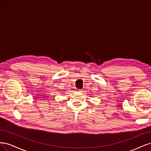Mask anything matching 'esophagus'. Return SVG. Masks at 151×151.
<instances>
[{"label": "esophagus", "mask_w": 151, "mask_h": 151, "mask_svg": "<svg viewBox=\"0 0 151 151\" xmlns=\"http://www.w3.org/2000/svg\"><path fill=\"white\" fill-rule=\"evenodd\" d=\"M76 91V92H77V93H82V92H83V90H82V89H77Z\"/></svg>", "instance_id": "obj_1"}]
</instances>
